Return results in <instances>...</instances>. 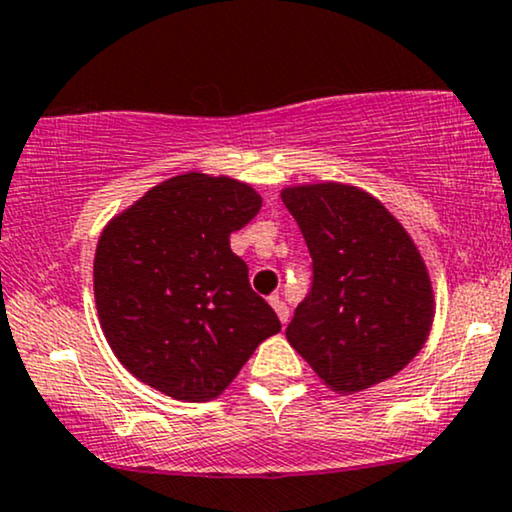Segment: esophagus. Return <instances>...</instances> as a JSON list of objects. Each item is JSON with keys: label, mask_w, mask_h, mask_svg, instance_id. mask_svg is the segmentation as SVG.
I'll return each mask as SVG.
<instances>
[{"label": "esophagus", "mask_w": 512, "mask_h": 512, "mask_svg": "<svg viewBox=\"0 0 512 512\" xmlns=\"http://www.w3.org/2000/svg\"><path fill=\"white\" fill-rule=\"evenodd\" d=\"M270 306H273L275 314H278V318H280V323H282V326H285L287 318H290V309H287V304L282 302L278 294H275V297H270Z\"/></svg>", "instance_id": "esophagus-1"}]
</instances>
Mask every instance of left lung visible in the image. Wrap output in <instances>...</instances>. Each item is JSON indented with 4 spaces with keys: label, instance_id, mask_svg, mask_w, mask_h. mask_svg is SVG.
<instances>
[{
    "label": "left lung",
    "instance_id": "8db88e82",
    "mask_svg": "<svg viewBox=\"0 0 512 512\" xmlns=\"http://www.w3.org/2000/svg\"><path fill=\"white\" fill-rule=\"evenodd\" d=\"M280 196L314 258V287L285 330L290 345L335 393L395 376L434 323V287L417 244L359 186L297 184Z\"/></svg>",
    "mask_w": 512,
    "mask_h": 512
}]
</instances>
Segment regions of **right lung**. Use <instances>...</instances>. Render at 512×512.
<instances>
[{
	"label": "right lung",
	"mask_w": 512,
	"mask_h": 512,
	"mask_svg": "<svg viewBox=\"0 0 512 512\" xmlns=\"http://www.w3.org/2000/svg\"><path fill=\"white\" fill-rule=\"evenodd\" d=\"M261 203L239 179L186 172L107 222L93 261L95 306L131 376L174 400H215L256 347L280 333L230 249V234Z\"/></svg>",
	"instance_id": "right-lung-1"
}]
</instances>
